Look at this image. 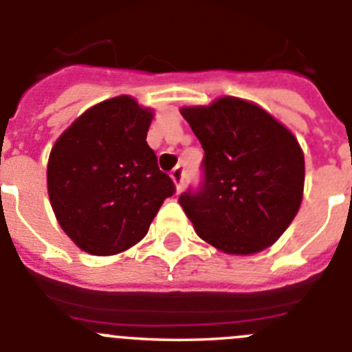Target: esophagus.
Masks as SVG:
<instances>
[{
	"label": "esophagus",
	"mask_w": 352,
	"mask_h": 352,
	"mask_svg": "<svg viewBox=\"0 0 352 352\" xmlns=\"http://www.w3.org/2000/svg\"><path fill=\"white\" fill-rule=\"evenodd\" d=\"M170 178H173L174 185H176V190H182L183 185H185V169L182 166L174 167L173 173H170Z\"/></svg>",
	"instance_id": "esophagus-1"
}]
</instances>
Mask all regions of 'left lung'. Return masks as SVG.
Here are the masks:
<instances>
[{"label":"left lung","instance_id":"1","mask_svg":"<svg viewBox=\"0 0 352 352\" xmlns=\"http://www.w3.org/2000/svg\"><path fill=\"white\" fill-rule=\"evenodd\" d=\"M182 115L204 148L201 185L178 199L199 237L228 254L272 246L302 202L298 141L265 109L237 98L182 108Z\"/></svg>","mask_w":352,"mask_h":352}]
</instances>
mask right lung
Masks as SVG:
<instances>
[{
    "mask_svg": "<svg viewBox=\"0 0 352 352\" xmlns=\"http://www.w3.org/2000/svg\"><path fill=\"white\" fill-rule=\"evenodd\" d=\"M151 118V109L118 96L87 109L52 148L48 197L80 250L98 256L129 250L176 192L146 143Z\"/></svg>",
    "mask_w": 352,
    "mask_h": 352,
    "instance_id": "1",
    "label": "right lung"
}]
</instances>
